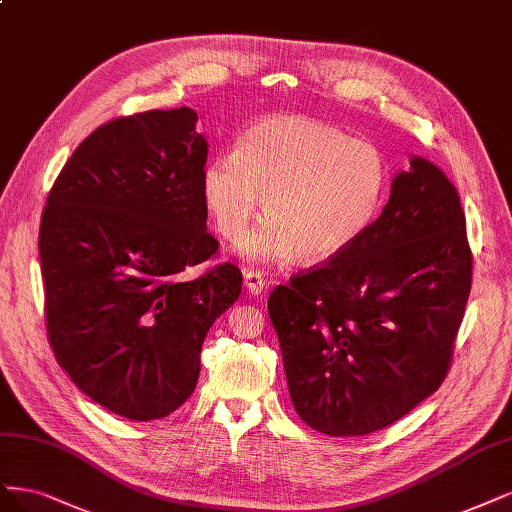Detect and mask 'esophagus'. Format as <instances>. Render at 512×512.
Here are the masks:
<instances>
[{"instance_id":"34e87169","label":"esophagus","mask_w":512,"mask_h":512,"mask_svg":"<svg viewBox=\"0 0 512 512\" xmlns=\"http://www.w3.org/2000/svg\"><path fill=\"white\" fill-rule=\"evenodd\" d=\"M243 284L250 294L258 296L264 292V288H267V277L256 269H243Z\"/></svg>"}]
</instances>
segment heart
I'll use <instances>...</instances> for the list:
<instances>
[{"label":"heart","mask_w":512,"mask_h":512,"mask_svg":"<svg viewBox=\"0 0 512 512\" xmlns=\"http://www.w3.org/2000/svg\"><path fill=\"white\" fill-rule=\"evenodd\" d=\"M390 184L379 146L320 120L277 116L245 133L235 154L209 161L201 190L226 241L248 231L262 203L267 220L243 239V256L326 262L370 231Z\"/></svg>","instance_id":"heart-1"}]
</instances>
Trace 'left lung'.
<instances>
[{"mask_svg": "<svg viewBox=\"0 0 512 512\" xmlns=\"http://www.w3.org/2000/svg\"><path fill=\"white\" fill-rule=\"evenodd\" d=\"M472 286L464 209L413 158L370 231L269 296L294 409L328 436L392 426L445 381Z\"/></svg>", "mask_w": 512, "mask_h": 512, "instance_id": "1", "label": "left lung"}]
</instances>
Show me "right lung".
I'll list each match as a JSON object with an SVG mask.
<instances>
[{
	"instance_id": "obj_1",
	"label": "right lung",
	"mask_w": 512,
	"mask_h": 512,
	"mask_svg": "<svg viewBox=\"0 0 512 512\" xmlns=\"http://www.w3.org/2000/svg\"><path fill=\"white\" fill-rule=\"evenodd\" d=\"M190 108L105 122L69 156L40 222L46 334L59 366L103 409L133 421L171 415L195 392L201 347L241 294L214 258Z\"/></svg>"
}]
</instances>
